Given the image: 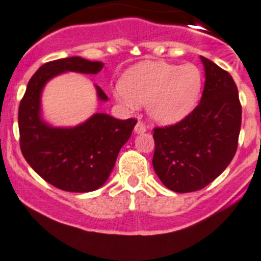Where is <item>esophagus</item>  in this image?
Segmentation results:
<instances>
[{"instance_id": "34e87169", "label": "esophagus", "mask_w": 261, "mask_h": 261, "mask_svg": "<svg viewBox=\"0 0 261 261\" xmlns=\"http://www.w3.org/2000/svg\"><path fill=\"white\" fill-rule=\"evenodd\" d=\"M134 131H135V134H143V133H145V131H147V127H145L144 123L139 121V122L136 123V126H135V128H134Z\"/></svg>"}]
</instances>
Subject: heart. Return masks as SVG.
I'll return each mask as SVG.
<instances>
[{
  "label": "heart",
  "instance_id": "obj_1",
  "mask_svg": "<svg viewBox=\"0 0 261 261\" xmlns=\"http://www.w3.org/2000/svg\"><path fill=\"white\" fill-rule=\"evenodd\" d=\"M201 90V69L192 63L144 62L123 73L117 96L130 107L147 103L154 122L174 125L193 111Z\"/></svg>",
  "mask_w": 261,
  "mask_h": 261
}]
</instances>
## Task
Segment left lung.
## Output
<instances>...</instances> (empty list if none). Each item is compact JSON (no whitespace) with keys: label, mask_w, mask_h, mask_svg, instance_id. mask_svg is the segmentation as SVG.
<instances>
[{"label":"left lung","mask_w":261,"mask_h":261,"mask_svg":"<svg viewBox=\"0 0 261 261\" xmlns=\"http://www.w3.org/2000/svg\"><path fill=\"white\" fill-rule=\"evenodd\" d=\"M201 101L186 118L155 127L153 169L166 188L199 191L228 167L238 147L242 107L232 75L206 58Z\"/></svg>","instance_id":"8db88e82"}]
</instances>
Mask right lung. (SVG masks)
Here are the masks:
<instances>
[{"label": "right lung", "instance_id": "obj_1", "mask_svg": "<svg viewBox=\"0 0 261 261\" xmlns=\"http://www.w3.org/2000/svg\"><path fill=\"white\" fill-rule=\"evenodd\" d=\"M101 62L80 57L48 62L32 75L19 106L20 149L29 166L62 191L86 193L108 180L117 155L136 125V119H116L95 113L74 127H54L41 116V95L51 79L65 72L96 74ZM97 99L108 100L99 86Z\"/></svg>", "mask_w": 261, "mask_h": 261}]
</instances>
